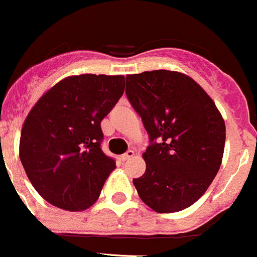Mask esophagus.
<instances>
[{
    "mask_svg": "<svg viewBox=\"0 0 257 257\" xmlns=\"http://www.w3.org/2000/svg\"><path fill=\"white\" fill-rule=\"evenodd\" d=\"M134 156H136V153H134V151H132V150H129L128 152L126 153H124L123 156H121V161H128L129 158H132V157H134Z\"/></svg>",
    "mask_w": 257,
    "mask_h": 257,
    "instance_id": "esophagus-1",
    "label": "esophagus"
}]
</instances>
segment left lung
Instances as JSON below:
<instances>
[{"label": "left lung", "instance_id": "8db88e82", "mask_svg": "<svg viewBox=\"0 0 257 257\" xmlns=\"http://www.w3.org/2000/svg\"><path fill=\"white\" fill-rule=\"evenodd\" d=\"M125 93L151 142L146 172L133 179L138 195L157 213L190 207L222 164L226 125L219 110L193 78L175 71L128 74Z\"/></svg>", "mask_w": 257, "mask_h": 257}]
</instances>
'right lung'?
Returning <instances> with one entry per match:
<instances>
[{"instance_id": "right-lung-1", "label": "right lung", "mask_w": 257, "mask_h": 257, "mask_svg": "<svg viewBox=\"0 0 257 257\" xmlns=\"http://www.w3.org/2000/svg\"><path fill=\"white\" fill-rule=\"evenodd\" d=\"M125 87L124 76L63 78L38 100L24 121L20 160L35 190L54 207L85 210L116 167L101 151V120Z\"/></svg>"}]
</instances>
